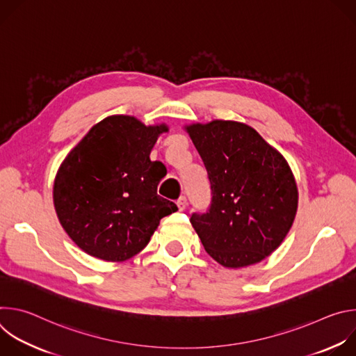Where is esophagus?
<instances>
[{"instance_id": "obj_1", "label": "esophagus", "mask_w": 356, "mask_h": 356, "mask_svg": "<svg viewBox=\"0 0 356 356\" xmlns=\"http://www.w3.org/2000/svg\"><path fill=\"white\" fill-rule=\"evenodd\" d=\"M186 207H187V198H186V197H180V198L177 200V209H179L180 211H183Z\"/></svg>"}]
</instances>
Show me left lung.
I'll return each instance as SVG.
<instances>
[{"instance_id": "1", "label": "left lung", "mask_w": 356, "mask_h": 356, "mask_svg": "<svg viewBox=\"0 0 356 356\" xmlns=\"http://www.w3.org/2000/svg\"><path fill=\"white\" fill-rule=\"evenodd\" d=\"M209 173L211 207L190 222L209 255L225 269L266 259L289 234L298 207L293 170L252 127L213 120L183 127Z\"/></svg>"}]
</instances>
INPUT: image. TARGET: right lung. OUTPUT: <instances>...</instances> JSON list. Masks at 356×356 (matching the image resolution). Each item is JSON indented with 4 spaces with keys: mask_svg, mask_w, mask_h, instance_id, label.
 Returning <instances> with one entry per match:
<instances>
[{
    "mask_svg": "<svg viewBox=\"0 0 356 356\" xmlns=\"http://www.w3.org/2000/svg\"><path fill=\"white\" fill-rule=\"evenodd\" d=\"M165 122L145 125L132 115L97 122L69 152L54 181L60 225L87 255L106 262L135 257L175 211L158 195L166 168L149 155Z\"/></svg>",
    "mask_w": 356,
    "mask_h": 356,
    "instance_id": "right-lung-1",
    "label": "right lung"
}]
</instances>
